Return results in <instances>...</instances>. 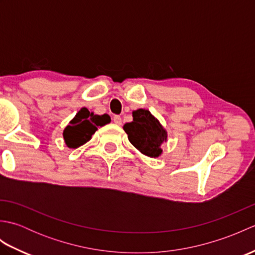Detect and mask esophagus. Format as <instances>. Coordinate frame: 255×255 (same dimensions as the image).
Returning a JSON list of instances; mask_svg holds the SVG:
<instances>
[{"mask_svg": "<svg viewBox=\"0 0 255 255\" xmlns=\"http://www.w3.org/2000/svg\"><path fill=\"white\" fill-rule=\"evenodd\" d=\"M113 121H114V123H115L116 125H121L122 124V117L118 116V115H115V116H114V118H113Z\"/></svg>", "mask_w": 255, "mask_h": 255, "instance_id": "obj_1", "label": "esophagus"}]
</instances>
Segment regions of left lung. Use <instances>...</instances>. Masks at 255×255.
Returning <instances> with one entry per match:
<instances>
[{
  "label": "left lung",
  "instance_id": "1",
  "mask_svg": "<svg viewBox=\"0 0 255 255\" xmlns=\"http://www.w3.org/2000/svg\"><path fill=\"white\" fill-rule=\"evenodd\" d=\"M133 121L124 125L129 141L140 152L156 158L162 153L161 144L166 141V131L158 119L147 110L132 112Z\"/></svg>",
  "mask_w": 255,
  "mask_h": 255
}]
</instances>
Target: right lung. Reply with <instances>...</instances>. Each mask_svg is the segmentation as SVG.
Listing matches in <instances>:
<instances>
[{
    "mask_svg": "<svg viewBox=\"0 0 255 255\" xmlns=\"http://www.w3.org/2000/svg\"><path fill=\"white\" fill-rule=\"evenodd\" d=\"M111 122V117L104 115H94L88 108H81L66 129L63 130V138L69 148H79L80 145L86 143L92 138L99 127Z\"/></svg>",
    "mask_w": 255,
    "mask_h": 255,
    "instance_id": "1",
    "label": "right lung"
}]
</instances>
